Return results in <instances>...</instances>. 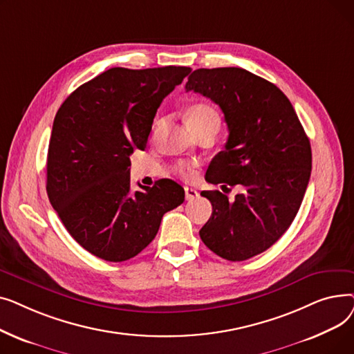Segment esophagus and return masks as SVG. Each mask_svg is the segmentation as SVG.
<instances>
[{"label": "esophagus", "instance_id": "esophagus-1", "mask_svg": "<svg viewBox=\"0 0 354 354\" xmlns=\"http://www.w3.org/2000/svg\"><path fill=\"white\" fill-rule=\"evenodd\" d=\"M199 196V192L194 188H185V198H187V201H194Z\"/></svg>", "mask_w": 354, "mask_h": 354}]
</instances>
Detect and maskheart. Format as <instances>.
I'll return each instance as SVG.
<instances>
[{
    "label": "heart",
    "mask_w": 354,
    "mask_h": 354,
    "mask_svg": "<svg viewBox=\"0 0 354 354\" xmlns=\"http://www.w3.org/2000/svg\"><path fill=\"white\" fill-rule=\"evenodd\" d=\"M187 122L189 124V127L194 130H198L199 127H203L207 126L208 123H212V122H219V116L216 113V110L214 107H211L209 104H205V103H196L194 106H191L187 111ZM162 124V120H156L155 124H153V129L152 132L153 135H156V132L159 130ZM175 172L182 176V178H192L194 175V165L191 163H178L175 166Z\"/></svg>",
    "instance_id": "1"
}]
</instances>
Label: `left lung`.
Returning a JSON list of instances; mask_svg holds the SVG:
<instances>
[{
  "mask_svg": "<svg viewBox=\"0 0 354 354\" xmlns=\"http://www.w3.org/2000/svg\"><path fill=\"white\" fill-rule=\"evenodd\" d=\"M185 90L216 103L230 130L205 179L244 188L234 201L201 192L212 203L201 239L228 261H244L275 244L299 212L311 174L310 140L284 93L248 70L198 68Z\"/></svg>",
  "mask_w": 354,
  "mask_h": 354,
  "instance_id": "obj_1",
  "label": "left lung"
}]
</instances>
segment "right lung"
I'll return each mask as SVG.
<instances>
[{
	"mask_svg": "<svg viewBox=\"0 0 354 354\" xmlns=\"http://www.w3.org/2000/svg\"><path fill=\"white\" fill-rule=\"evenodd\" d=\"M191 70L113 67L60 106L48 145L47 195L90 254L111 263L133 258L152 243L162 216L183 202V188L171 179L130 191L129 156L145 151L158 107Z\"/></svg>",
	"mask_w": 354,
	"mask_h": 354,
	"instance_id": "obj_1",
	"label": "right lung"
}]
</instances>
